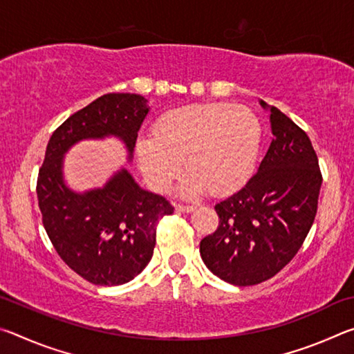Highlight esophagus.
Here are the masks:
<instances>
[{"instance_id":"1","label":"esophagus","mask_w":354,"mask_h":354,"mask_svg":"<svg viewBox=\"0 0 354 354\" xmlns=\"http://www.w3.org/2000/svg\"><path fill=\"white\" fill-rule=\"evenodd\" d=\"M195 209V206H192V205H178L176 206V211L178 212H192Z\"/></svg>"}]
</instances>
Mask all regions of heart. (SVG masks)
I'll list each match as a JSON object with an SVG mask.
<instances>
[{
	"label": "heart",
	"mask_w": 354,
	"mask_h": 354,
	"mask_svg": "<svg viewBox=\"0 0 354 354\" xmlns=\"http://www.w3.org/2000/svg\"><path fill=\"white\" fill-rule=\"evenodd\" d=\"M261 143L259 120L247 107L196 103L167 111L156 120L153 137L140 136L136 156L143 176L167 192L185 165L183 194L225 195L247 181Z\"/></svg>",
	"instance_id": "obj_1"
}]
</instances>
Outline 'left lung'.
I'll use <instances>...</instances> for the list:
<instances>
[{"mask_svg": "<svg viewBox=\"0 0 354 354\" xmlns=\"http://www.w3.org/2000/svg\"><path fill=\"white\" fill-rule=\"evenodd\" d=\"M270 111L273 139L254 176L215 205L218 227L200 242L203 262L234 286L270 279L298 253L314 223L322 173L308 134L278 107Z\"/></svg>", "mask_w": 354, "mask_h": 354, "instance_id": "obj_1", "label": "left lung"}]
</instances>
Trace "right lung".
I'll use <instances>...</instances> for the list:
<instances>
[{
  "label": "right lung",
  "instance_id": "obj_1",
  "mask_svg": "<svg viewBox=\"0 0 354 354\" xmlns=\"http://www.w3.org/2000/svg\"><path fill=\"white\" fill-rule=\"evenodd\" d=\"M149 111L136 93H107L75 112L53 133L39 170L37 198L45 231L71 270L95 286L134 279L151 261L156 226L173 207L143 190L127 169L103 187L80 194L64 181V156L77 142L118 137L133 159L137 133Z\"/></svg>",
  "mask_w": 354,
  "mask_h": 354
}]
</instances>
